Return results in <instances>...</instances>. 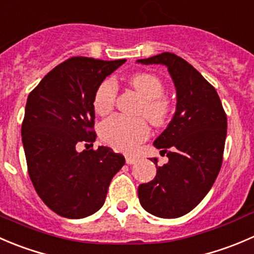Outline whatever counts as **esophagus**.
I'll use <instances>...</instances> for the list:
<instances>
[{
  "label": "esophagus",
  "instance_id": "obj_1",
  "mask_svg": "<svg viewBox=\"0 0 254 254\" xmlns=\"http://www.w3.org/2000/svg\"><path fill=\"white\" fill-rule=\"evenodd\" d=\"M137 162H138V158L137 157H130V155H129V157H128V155L126 157V163H127L128 165L134 164V163H137Z\"/></svg>",
  "mask_w": 254,
  "mask_h": 254
}]
</instances>
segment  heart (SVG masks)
Instances as JSON below:
<instances>
[{
  "label": "heart",
  "instance_id": "heart-1",
  "mask_svg": "<svg viewBox=\"0 0 254 254\" xmlns=\"http://www.w3.org/2000/svg\"><path fill=\"white\" fill-rule=\"evenodd\" d=\"M130 86L143 99L140 112L153 125L164 124L170 112V102L164 94L162 80L149 72H139L128 79ZM117 94V84L114 79H106L97 87L94 96V109L99 115H105L112 109ZM102 140L120 152L130 153L149 134L147 124L142 119L114 116L100 127Z\"/></svg>",
  "mask_w": 254,
  "mask_h": 254
}]
</instances>
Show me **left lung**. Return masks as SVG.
<instances>
[{"instance_id": "8db88e82", "label": "left lung", "mask_w": 254, "mask_h": 254, "mask_svg": "<svg viewBox=\"0 0 254 254\" xmlns=\"http://www.w3.org/2000/svg\"><path fill=\"white\" fill-rule=\"evenodd\" d=\"M137 63L167 66L177 90L174 116L153 143L169 160L158 167L157 158L150 159L157 175L138 187V197L147 212L177 218L196 207L215 183L222 164L227 117L215 87L180 57L165 52Z\"/></svg>"}]
</instances>
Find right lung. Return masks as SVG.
I'll return each mask as SVG.
<instances>
[{"label":"right lung","mask_w":254,"mask_h":254,"mask_svg":"<svg viewBox=\"0 0 254 254\" xmlns=\"http://www.w3.org/2000/svg\"><path fill=\"white\" fill-rule=\"evenodd\" d=\"M126 59L75 57L48 72L27 99L22 143L29 178L45 205L66 218L99 211L125 157L111 148L77 152L92 145L96 133L94 96L102 81Z\"/></svg>","instance_id":"1"}]
</instances>
